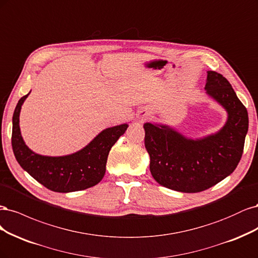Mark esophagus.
Returning <instances> with one entry per match:
<instances>
[{
    "instance_id": "34e87169",
    "label": "esophagus",
    "mask_w": 258,
    "mask_h": 258,
    "mask_svg": "<svg viewBox=\"0 0 258 258\" xmlns=\"http://www.w3.org/2000/svg\"><path fill=\"white\" fill-rule=\"evenodd\" d=\"M148 117V114H147V112H143L140 114V119L141 120H144V119H146Z\"/></svg>"
}]
</instances>
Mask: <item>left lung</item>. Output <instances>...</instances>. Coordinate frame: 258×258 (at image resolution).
Returning a JSON list of instances; mask_svg holds the SVG:
<instances>
[{
	"label": "left lung",
	"mask_w": 258,
	"mask_h": 258,
	"mask_svg": "<svg viewBox=\"0 0 258 258\" xmlns=\"http://www.w3.org/2000/svg\"><path fill=\"white\" fill-rule=\"evenodd\" d=\"M205 89L228 114L218 133L194 140L167 125H144L152 177L178 192L198 193L219 183L236 169L243 153L248 128L246 108L229 81L217 72H207Z\"/></svg>",
	"instance_id": "8db88e82"
}]
</instances>
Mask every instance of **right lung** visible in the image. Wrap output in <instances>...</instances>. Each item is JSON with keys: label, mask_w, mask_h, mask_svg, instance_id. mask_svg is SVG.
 Masks as SVG:
<instances>
[{"label": "right lung", "mask_w": 258, "mask_h": 258, "mask_svg": "<svg viewBox=\"0 0 258 258\" xmlns=\"http://www.w3.org/2000/svg\"><path fill=\"white\" fill-rule=\"evenodd\" d=\"M22 96L13 115L12 146L16 160L40 184L57 193H70L96 185L104 177L111 147L125 133L127 124L108 127L80 151L64 156H45L33 152L22 139L19 127Z\"/></svg>", "instance_id": "add662e5"}]
</instances>
